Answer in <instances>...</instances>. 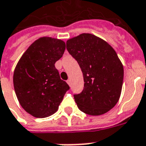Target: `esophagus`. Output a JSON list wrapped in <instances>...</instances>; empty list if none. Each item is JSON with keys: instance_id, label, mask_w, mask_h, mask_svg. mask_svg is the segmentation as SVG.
<instances>
[{"instance_id": "34e87169", "label": "esophagus", "mask_w": 146, "mask_h": 146, "mask_svg": "<svg viewBox=\"0 0 146 146\" xmlns=\"http://www.w3.org/2000/svg\"><path fill=\"white\" fill-rule=\"evenodd\" d=\"M66 82H67V84H69V85H70V82H71V80H70V79H68L67 80H66Z\"/></svg>"}]
</instances>
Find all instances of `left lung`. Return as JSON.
I'll list each match as a JSON object with an SVG mask.
<instances>
[{"mask_svg":"<svg viewBox=\"0 0 146 146\" xmlns=\"http://www.w3.org/2000/svg\"><path fill=\"white\" fill-rule=\"evenodd\" d=\"M66 49L76 59L84 76L81 93L74 94L78 108L90 115H100L119 100L124 69L114 48L94 35L84 33L66 42Z\"/></svg>","mask_w":146,"mask_h":146,"instance_id":"8db88e82","label":"left lung"}]
</instances>
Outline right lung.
<instances>
[{"instance_id": "1", "label": "right lung", "mask_w": 146, "mask_h": 146, "mask_svg": "<svg viewBox=\"0 0 146 146\" xmlns=\"http://www.w3.org/2000/svg\"><path fill=\"white\" fill-rule=\"evenodd\" d=\"M65 49L62 40L40 38L29 46L16 66L13 76L16 96L25 111L34 117L53 114L70 90L55 67Z\"/></svg>"}]
</instances>
